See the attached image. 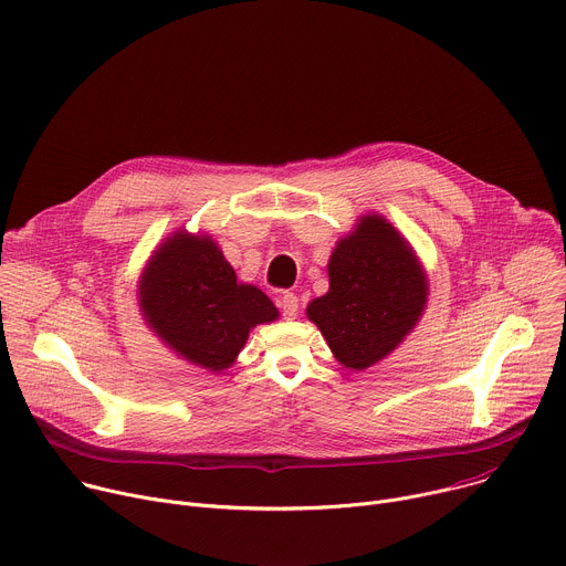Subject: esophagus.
<instances>
[{
	"label": "esophagus",
	"instance_id": "34e87169",
	"mask_svg": "<svg viewBox=\"0 0 566 566\" xmlns=\"http://www.w3.org/2000/svg\"><path fill=\"white\" fill-rule=\"evenodd\" d=\"M297 295L295 293H284L282 297H280V308H282V313L286 315V317H295L297 315Z\"/></svg>",
	"mask_w": 566,
	"mask_h": 566
}]
</instances>
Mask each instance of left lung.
<instances>
[{"mask_svg":"<svg viewBox=\"0 0 566 566\" xmlns=\"http://www.w3.org/2000/svg\"><path fill=\"white\" fill-rule=\"evenodd\" d=\"M329 291L306 306L340 365L363 371L391 354L428 302V277L408 239L365 214L329 258Z\"/></svg>","mask_w":566,"mask_h":566,"instance_id":"1","label":"left lung"}]
</instances>
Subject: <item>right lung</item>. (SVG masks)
I'll return each mask as SVG.
<instances>
[{
    "mask_svg": "<svg viewBox=\"0 0 566 566\" xmlns=\"http://www.w3.org/2000/svg\"><path fill=\"white\" fill-rule=\"evenodd\" d=\"M138 304L160 340L210 371L228 369L251 329L280 315L258 286L237 282L212 237L186 230L168 237L149 258Z\"/></svg>",
    "mask_w": 566,
    "mask_h": 566,
    "instance_id": "1",
    "label": "right lung"
}]
</instances>
